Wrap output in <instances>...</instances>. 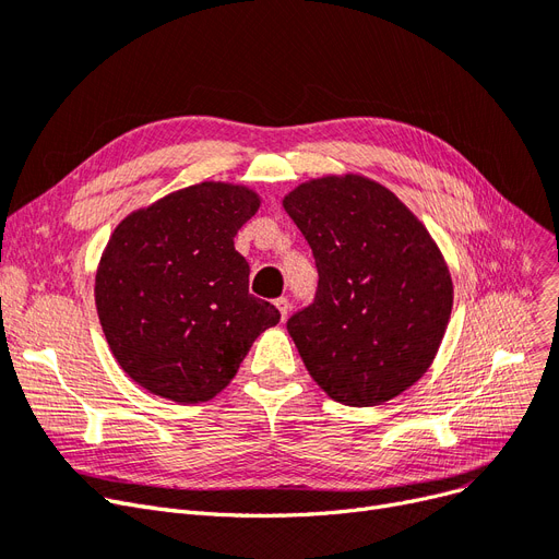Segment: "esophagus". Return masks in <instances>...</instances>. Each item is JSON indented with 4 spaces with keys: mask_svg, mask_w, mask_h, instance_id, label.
<instances>
[{
    "mask_svg": "<svg viewBox=\"0 0 559 559\" xmlns=\"http://www.w3.org/2000/svg\"><path fill=\"white\" fill-rule=\"evenodd\" d=\"M274 304H276V308L281 311V318L285 320L287 313H290V299H287V297H278Z\"/></svg>",
    "mask_w": 559,
    "mask_h": 559,
    "instance_id": "esophagus-1",
    "label": "esophagus"
}]
</instances>
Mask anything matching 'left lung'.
I'll list each match as a JSON object with an SVG mask.
<instances>
[{"label":"left lung","instance_id":"8db88e82","mask_svg":"<svg viewBox=\"0 0 559 559\" xmlns=\"http://www.w3.org/2000/svg\"><path fill=\"white\" fill-rule=\"evenodd\" d=\"M283 206L320 276L313 304L287 320L308 373L353 407L403 394L436 359L451 316L440 248L394 193L359 175L306 181Z\"/></svg>","mask_w":559,"mask_h":559}]
</instances>
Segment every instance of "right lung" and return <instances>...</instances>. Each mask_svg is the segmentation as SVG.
I'll return each mask as SVG.
<instances>
[{
  "label": "right lung",
  "instance_id": "obj_1",
  "mask_svg": "<svg viewBox=\"0 0 559 559\" xmlns=\"http://www.w3.org/2000/svg\"><path fill=\"white\" fill-rule=\"evenodd\" d=\"M260 206L243 186L202 181L123 218L100 255L96 311L117 364L160 399H214L264 329L274 304L248 293L235 235Z\"/></svg>",
  "mask_w": 559,
  "mask_h": 559
}]
</instances>
